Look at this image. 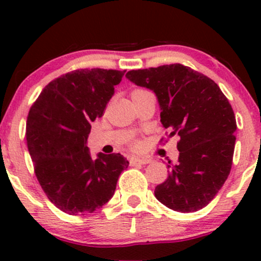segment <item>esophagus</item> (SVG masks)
I'll return each instance as SVG.
<instances>
[{"label":"esophagus","instance_id":"34e87169","mask_svg":"<svg viewBox=\"0 0 261 261\" xmlns=\"http://www.w3.org/2000/svg\"><path fill=\"white\" fill-rule=\"evenodd\" d=\"M151 162V158H131L130 164L131 166H143V164H148Z\"/></svg>","mask_w":261,"mask_h":261}]
</instances>
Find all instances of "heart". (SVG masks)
<instances>
[{
    "instance_id": "heart-1",
    "label": "heart",
    "mask_w": 261,
    "mask_h": 261,
    "mask_svg": "<svg viewBox=\"0 0 261 261\" xmlns=\"http://www.w3.org/2000/svg\"><path fill=\"white\" fill-rule=\"evenodd\" d=\"M143 92H147V91H143V89H134V91L131 92V97H135V95L141 94V93H143Z\"/></svg>"
}]
</instances>
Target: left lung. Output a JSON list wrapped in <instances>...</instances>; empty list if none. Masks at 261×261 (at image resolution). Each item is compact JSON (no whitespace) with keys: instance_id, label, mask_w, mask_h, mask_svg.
<instances>
[{"instance_id":"obj_1","label":"left lung","mask_w":261,"mask_h":261,"mask_svg":"<svg viewBox=\"0 0 261 261\" xmlns=\"http://www.w3.org/2000/svg\"><path fill=\"white\" fill-rule=\"evenodd\" d=\"M126 77L155 93L168 137H180L178 164L168 166L154 196L184 214L205 207L232 168L237 122L228 99L211 79L180 64L131 70Z\"/></svg>"}]
</instances>
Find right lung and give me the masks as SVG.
<instances>
[{"instance_id":"1","label":"right lung","mask_w":261,"mask_h":261,"mask_svg":"<svg viewBox=\"0 0 261 261\" xmlns=\"http://www.w3.org/2000/svg\"><path fill=\"white\" fill-rule=\"evenodd\" d=\"M125 71L80 68L49 83L33 103L25 137L34 172L47 199L74 216L92 214L109 201L128 162L120 153L87 147L91 122L103 116Z\"/></svg>"}]
</instances>
